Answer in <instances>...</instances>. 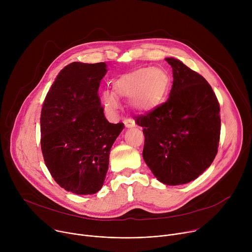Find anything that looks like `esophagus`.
Wrapping results in <instances>:
<instances>
[{
	"instance_id": "esophagus-1",
	"label": "esophagus",
	"mask_w": 252,
	"mask_h": 252,
	"mask_svg": "<svg viewBox=\"0 0 252 252\" xmlns=\"http://www.w3.org/2000/svg\"><path fill=\"white\" fill-rule=\"evenodd\" d=\"M124 124L126 127H133L135 126V122L132 120V119H126L124 121Z\"/></svg>"
}]
</instances>
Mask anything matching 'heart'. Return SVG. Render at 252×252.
I'll return each mask as SVG.
<instances>
[{
	"mask_svg": "<svg viewBox=\"0 0 252 252\" xmlns=\"http://www.w3.org/2000/svg\"><path fill=\"white\" fill-rule=\"evenodd\" d=\"M170 87V79L166 71L152 66L133 69L113 82L117 95L129 97V103L136 111H150L158 106L165 97ZM105 112L114 116L120 103L118 98L109 92L101 95Z\"/></svg>",
	"mask_w": 252,
	"mask_h": 252,
	"instance_id": "b5f03b06",
	"label": "heart"
}]
</instances>
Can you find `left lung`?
<instances>
[{
  "mask_svg": "<svg viewBox=\"0 0 252 252\" xmlns=\"http://www.w3.org/2000/svg\"><path fill=\"white\" fill-rule=\"evenodd\" d=\"M168 99L135 118L145 134L142 158L167 186L185 185L210 166L220 136V103L206 80L173 58Z\"/></svg>",
  "mask_w": 252,
  "mask_h": 252,
  "instance_id": "1",
  "label": "left lung"
}]
</instances>
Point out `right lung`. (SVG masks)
Masks as SVG:
<instances>
[{
	"instance_id": "right-lung-1",
	"label": "right lung",
	"mask_w": 252,
	"mask_h": 252,
	"mask_svg": "<svg viewBox=\"0 0 252 252\" xmlns=\"http://www.w3.org/2000/svg\"><path fill=\"white\" fill-rule=\"evenodd\" d=\"M104 63L65 65L48 92L41 114V148L55 182L76 194H94L104 182L110 152L124 129L103 115L97 94Z\"/></svg>"
}]
</instances>
